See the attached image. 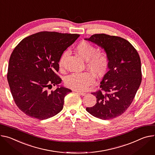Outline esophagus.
Here are the masks:
<instances>
[{
	"label": "esophagus",
	"instance_id": "34e87169",
	"mask_svg": "<svg viewBox=\"0 0 155 155\" xmlns=\"http://www.w3.org/2000/svg\"><path fill=\"white\" fill-rule=\"evenodd\" d=\"M74 91H75V92H76L77 93H78V94H80V95H82V96H84V95H85V94H86L85 93L81 92V91H78V90H74Z\"/></svg>",
	"mask_w": 155,
	"mask_h": 155
}]
</instances>
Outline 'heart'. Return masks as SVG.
Returning <instances> with one entry per match:
<instances>
[{
    "instance_id": "obj_1",
    "label": "heart",
    "mask_w": 155,
    "mask_h": 155,
    "mask_svg": "<svg viewBox=\"0 0 155 155\" xmlns=\"http://www.w3.org/2000/svg\"><path fill=\"white\" fill-rule=\"evenodd\" d=\"M97 48L87 41H82L75 47L77 53L85 60L86 67L96 75H103L106 70L109 58L104 51H96ZM67 52L62 53L59 61L61 68L64 67ZM94 82V77L90 72L74 73L68 75L65 80V85L78 91L85 90Z\"/></svg>"
}]
</instances>
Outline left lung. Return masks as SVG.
<instances>
[{"label": "left lung", "mask_w": 155, "mask_h": 155, "mask_svg": "<svg viewBox=\"0 0 155 155\" xmlns=\"http://www.w3.org/2000/svg\"><path fill=\"white\" fill-rule=\"evenodd\" d=\"M85 39L104 49L109 69L101 82L100 90L91 93L96 97V104L86 110L103 120L116 118L130 106L141 83L139 54L128 41L119 36L94 34Z\"/></svg>", "instance_id": "8db88e82"}]
</instances>
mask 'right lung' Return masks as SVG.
Masks as SVG:
<instances>
[{"instance_id": "1", "label": "right lung", "mask_w": 155, "mask_h": 155, "mask_svg": "<svg viewBox=\"0 0 155 155\" xmlns=\"http://www.w3.org/2000/svg\"><path fill=\"white\" fill-rule=\"evenodd\" d=\"M79 36L41 31L26 37L13 49L7 80L14 101L24 114L44 120L62 110L64 97L72 90L63 87L51 91L48 90L61 83L62 79L56 74L59 59Z\"/></svg>"}]
</instances>
